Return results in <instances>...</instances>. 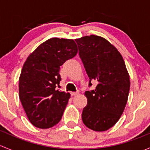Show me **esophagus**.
I'll use <instances>...</instances> for the list:
<instances>
[{
    "mask_svg": "<svg viewBox=\"0 0 150 150\" xmlns=\"http://www.w3.org/2000/svg\"><path fill=\"white\" fill-rule=\"evenodd\" d=\"M78 93H79V92H78V91H76V92H71L70 94H71V96H75V95L78 94Z\"/></svg>",
    "mask_w": 150,
    "mask_h": 150,
    "instance_id": "esophagus-1",
    "label": "esophagus"
}]
</instances>
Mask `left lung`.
Here are the masks:
<instances>
[{
  "instance_id": "obj_1",
  "label": "left lung",
  "mask_w": 150,
  "mask_h": 150,
  "mask_svg": "<svg viewBox=\"0 0 150 150\" xmlns=\"http://www.w3.org/2000/svg\"><path fill=\"white\" fill-rule=\"evenodd\" d=\"M88 76L97 82L94 90L86 91L87 105L83 122L90 129L104 131L120 119L128 100L130 78L125 62L117 48L104 38L92 35L75 40Z\"/></svg>"
}]
</instances>
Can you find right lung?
<instances>
[{"mask_svg":"<svg viewBox=\"0 0 150 150\" xmlns=\"http://www.w3.org/2000/svg\"><path fill=\"white\" fill-rule=\"evenodd\" d=\"M78 53L71 39L54 38L40 44L28 57L19 77V99L29 120L46 129L62 117L69 93L59 91L60 66Z\"/></svg>","mask_w":150,"mask_h":150,"instance_id":"add662e5","label":"right lung"}]
</instances>
